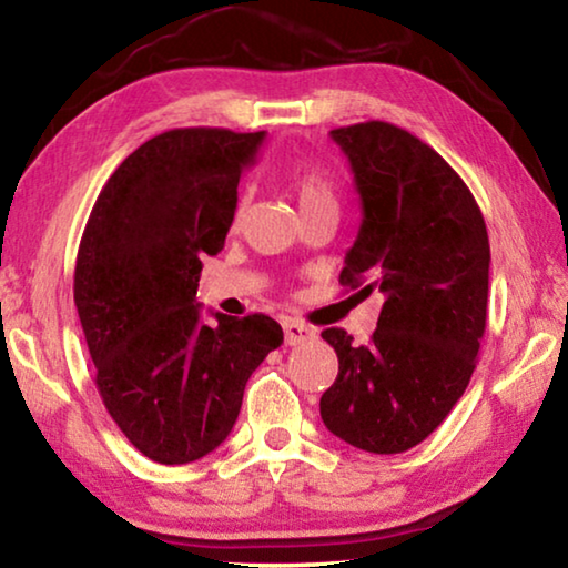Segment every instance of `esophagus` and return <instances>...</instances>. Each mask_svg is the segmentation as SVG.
I'll return each mask as SVG.
<instances>
[{"instance_id": "esophagus-1", "label": "esophagus", "mask_w": 568, "mask_h": 568, "mask_svg": "<svg viewBox=\"0 0 568 568\" xmlns=\"http://www.w3.org/2000/svg\"><path fill=\"white\" fill-rule=\"evenodd\" d=\"M283 331H285V343L287 345H303V343L315 341V331L307 328V325H303V323H297V321H285Z\"/></svg>"}]
</instances>
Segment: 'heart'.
<instances>
[{
	"label": "heart",
	"mask_w": 568,
	"mask_h": 568,
	"mask_svg": "<svg viewBox=\"0 0 568 568\" xmlns=\"http://www.w3.org/2000/svg\"><path fill=\"white\" fill-rule=\"evenodd\" d=\"M293 192H295V200H297V207H301V213H307V210L325 205V203H335V192L331 187L328 178H325L321 170H313V168L295 172Z\"/></svg>",
	"instance_id": "heart-1"
}]
</instances>
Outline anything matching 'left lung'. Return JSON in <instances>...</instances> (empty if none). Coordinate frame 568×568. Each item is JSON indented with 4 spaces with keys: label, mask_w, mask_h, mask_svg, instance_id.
<instances>
[{
    "label": "left lung",
    "mask_w": 568,
    "mask_h": 568,
    "mask_svg": "<svg viewBox=\"0 0 568 568\" xmlns=\"http://www.w3.org/2000/svg\"><path fill=\"white\" fill-rule=\"evenodd\" d=\"M331 138L361 195L341 285L386 303L368 345L323 331L338 378L321 418L355 448L403 454L434 434L474 376L491 265L486 223L466 182L416 134L371 120Z\"/></svg>",
    "instance_id": "left-lung-1"
}]
</instances>
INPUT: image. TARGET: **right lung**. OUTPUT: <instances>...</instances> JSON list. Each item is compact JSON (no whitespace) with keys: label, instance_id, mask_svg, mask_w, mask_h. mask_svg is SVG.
<instances>
[{"label":"right lung","instance_id":"obj_1","mask_svg":"<svg viewBox=\"0 0 568 568\" xmlns=\"http://www.w3.org/2000/svg\"><path fill=\"white\" fill-rule=\"evenodd\" d=\"M265 132L170 130L112 172L84 227L74 305L104 408L150 460L190 464L233 430L245 383L283 343L267 315L203 321L197 281L233 225Z\"/></svg>","mask_w":568,"mask_h":568}]
</instances>
